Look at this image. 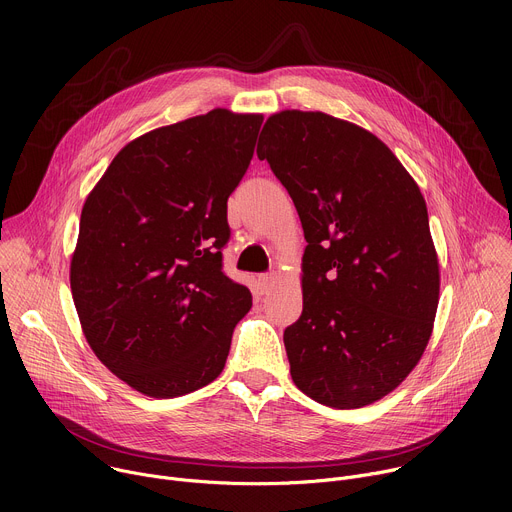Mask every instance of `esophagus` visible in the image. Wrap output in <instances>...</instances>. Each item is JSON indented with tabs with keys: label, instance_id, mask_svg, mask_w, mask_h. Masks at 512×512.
I'll use <instances>...</instances> for the list:
<instances>
[{
	"label": "esophagus",
	"instance_id": "34e87169",
	"mask_svg": "<svg viewBox=\"0 0 512 512\" xmlns=\"http://www.w3.org/2000/svg\"><path fill=\"white\" fill-rule=\"evenodd\" d=\"M275 283H277V275H275V273H263V275H259V285H261L263 291L273 289Z\"/></svg>",
	"mask_w": 512,
	"mask_h": 512
}]
</instances>
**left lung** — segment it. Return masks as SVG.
<instances>
[{
	"label": "left lung",
	"mask_w": 512,
	"mask_h": 512,
	"mask_svg": "<svg viewBox=\"0 0 512 512\" xmlns=\"http://www.w3.org/2000/svg\"><path fill=\"white\" fill-rule=\"evenodd\" d=\"M257 156L308 241L304 310L283 332L291 379L322 405H369L413 371L440 300L419 186L379 137L320 111L271 115Z\"/></svg>",
	"instance_id": "1"
}]
</instances>
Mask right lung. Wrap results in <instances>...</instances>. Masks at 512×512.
<instances>
[{"instance_id":"right-lung-1","label":"right lung","mask_w":512,"mask_h":512,"mask_svg":"<svg viewBox=\"0 0 512 512\" xmlns=\"http://www.w3.org/2000/svg\"><path fill=\"white\" fill-rule=\"evenodd\" d=\"M261 115L214 109L145 133L89 194L70 289L87 342L135 391L168 399L223 373L251 291L223 271L227 200Z\"/></svg>"}]
</instances>
